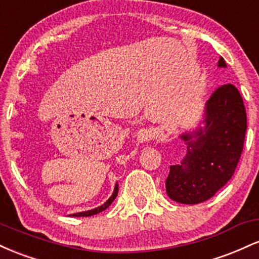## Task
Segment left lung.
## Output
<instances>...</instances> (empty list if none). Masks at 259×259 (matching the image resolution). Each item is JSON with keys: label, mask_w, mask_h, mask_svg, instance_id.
Here are the masks:
<instances>
[{"label": "left lung", "mask_w": 259, "mask_h": 259, "mask_svg": "<svg viewBox=\"0 0 259 259\" xmlns=\"http://www.w3.org/2000/svg\"><path fill=\"white\" fill-rule=\"evenodd\" d=\"M218 67H227L223 57ZM202 123L204 125L195 132L180 135L187 153L180 164L170 165L165 180L168 196L179 203L209 200L234 175L242 153L247 117L241 95L233 84L213 92Z\"/></svg>", "instance_id": "1"}]
</instances>
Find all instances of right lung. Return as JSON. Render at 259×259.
Returning <instances> with one entry per match:
<instances>
[{"instance_id": "obj_1", "label": "right lung", "mask_w": 259, "mask_h": 259, "mask_svg": "<svg viewBox=\"0 0 259 259\" xmlns=\"http://www.w3.org/2000/svg\"><path fill=\"white\" fill-rule=\"evenodd\" d=\"M118 195V184H115V187H114V191H113V194L111 197L108 198V201L105 202V203L102 204V206L97 207V208H94V209H90V210H85V212H79V213H74L72 214V217H90V215H94V214H97V213L102 212V210H105L111 206V203L113 201H114V198L117 197Z\"/></svg>"}]
</instances>
